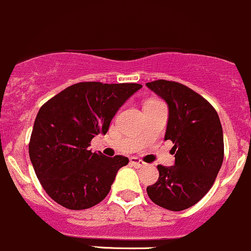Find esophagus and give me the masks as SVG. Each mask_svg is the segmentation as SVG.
Returning a JSON list of instances; mask_svg holds the SVG:
<instances>
[{
    "mask_svg": "<svg viewBox=\"0 0 251 251\" xmlns=\"http://www.w3.org/2000/svg\"><path fill=\"white\" fill-rule=\"evenodd\" d=\"M130 164L133 165V167H135V168H143V167H145V164H146V163L141 161V159L136 158V157H131Z\"/></svg>",
    "mask_w": 251,
    "mask_h": 251,
    "instance_id": "34e87169",
    "label": "esophagus"
}]
</instances>
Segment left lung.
<instances>
[{
  "label": "left lung",
  "instance_id": "obj_1",
  "mask_svg": "<svg viewBox=\"0 0 251 251\" xmlns=\"http://www.w3.org/2000/svg\"><path fill=\"white\" fill-rule=\"evenodd\" d=\"M146 86L169 108L164 140H172L175 164L157 165L159 177L147 186L150 200L172 211L195 205L208 193L224 161V134L215 108L191 88L173 81Z\"/></svg>",
  "mask_w": 251,
  "mask_h": 251
}]
</instances>
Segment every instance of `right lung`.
Segmentation results:
<instances>
[{
	"mask_svg": "<svg viewBox=\"0 0 251 251\" xmlns=\"http://www.w3.org/2000/svg\"><path fill=\"white\" fill-rule=\"evenodd\" d=\"M138 83L81 82L49 99L38 111L29 154L43 190L71 210L92 208L110 192L129 159L107 157L88 147L106 134L113 116L140 88Z\"/></svg>",
	"mask_w": 251,
	"mask_h": 251,
	"instance_id": "right-lung-1",
	"label": "right lung"
}]
</instances>
